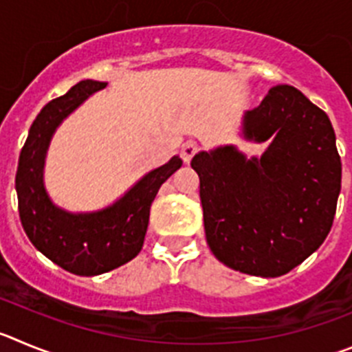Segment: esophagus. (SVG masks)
Instances as JSON below:
<instances>
[{"instance_id": "esophagus-1", "label": "esophagus", "mask_w": 352, "mask_h": 352, "mask_svg": "<svg viewBox=\"0 0 352 352\" xmlns=\"http://www.w3.org/2000/svg\"><path fill=\"white\" fill-rule=\"evenodd\" d=\"M196 153H198V145L195 142H186L182 145V148H180V157L184 160V163H189Z\"/></svg>"}]
</instances>
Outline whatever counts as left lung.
I'll return each mask as SVG.
<instances>
[{"label": "left lung", "mask_w": 352, "mask_h": 352, "mask_svg": "<svg viewBox=\"0 0 352 352\" xmlns=\"http://www.w3.org/2000/svg\"><path fill=\"white\" fill-rule=\"evenodd\" d=\"M247 138L272 144L261 160L233 147L199 153L205 235L226 267L280 277L324 242L333 224L342 163L330 119L293 85H275L245 113Z\"/></svg>", "instance_id": "obj_1"}]
</instances>
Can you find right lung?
Wrapping results in <instances>:
<instances>
[{"label": "right lung", "instance_id": "obj_1", "mask_svg": "<svg viewBox=\"0 0 352 352\" xmlns=\"http://www.w3.org/2000/svg\"><path fill=\"white\" fill-rule=\"evenodd\" d=\"M107 82L82 80L49 101L31 124L19 156L15 188L19 215L28 239L38 251L66 272L82 277L105 274L131 261L144 245L148 212L161 184L182 166L179 156L147 173L110 208L96 214H68L50 204L42 184L43 160L59 122Z\"/></svg>", "mask_w": 352, "mask_h": 352}]
</instances>
